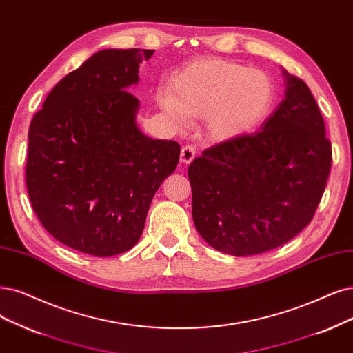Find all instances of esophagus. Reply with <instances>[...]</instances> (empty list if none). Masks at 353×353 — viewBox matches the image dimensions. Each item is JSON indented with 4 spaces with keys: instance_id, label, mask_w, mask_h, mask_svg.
<instances>
[{
    "instance_id": "esophagus-1",
    "label": "esophagus",
    "mask_w": 353,
    "mask_h": 353,
    "mask_svg": "<svg viewBox=\"0 0 353 353\" xmlns=\"http://www.w3.org/2000/svg\"><path fill=\"white\" fill-rule=\"evenodd\" d=\"M194 154H196V150H194L193 145L190 143H186V145L181 148V154H180V160L183 161L185 164H190L194 159Z\"/></svg>"
}]
</instances>
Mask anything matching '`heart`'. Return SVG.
Returning <instances> with one entry per match:
<instances>
[{
  "label": "heart",
  "instance_id": "obj_1",
  "mask_svg": "<svg viewBox=\"0 0 353 353\" xmlns=\"http://www.w3.org/2000/svg\"><path fill=\"white\" fill-rule=\"evenodd\" d=\"M273 101L275 83L266 72L212 57L188 63L173 75L170 91L157 94L161 110L179 126L186 114L205 116L208 134L216 141L252 132L266 119Z\"/></svg>",
  "mask_w": 353,
  "mask_h": 353
}]
</instances>
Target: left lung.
Here are the masks:
<instances>
[{"label": "left lung", "mask_w": 353, "mask_h": 353, "mask_svg": "<svg viewBox=\"0 0 353 353\" xmlns=\"http://www.w3.org/2000/svg\"><path fill=\"white\" fill-rule=\"evenodd\" d=\"M286 77L285 99L262 129L206 148L188 170L202 239L232 256L269 252L314 218L332 168V143L308 85Z\"/></svg>", "instance_id": "left-lung-1"}]
</instances>
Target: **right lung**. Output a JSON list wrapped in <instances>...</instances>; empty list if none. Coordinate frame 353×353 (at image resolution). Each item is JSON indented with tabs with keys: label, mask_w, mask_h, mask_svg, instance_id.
I'll return each instance as SVG.
<instances>
[{
	"label": "right lung",
	"mask_w": 353,
	"mask_h": 353,
	"mask_svg": "<svg viewBox=\"0 0 353 353\" xmlns=\"http://www.w3.org/2000/svg\"><path fill=\"white\" fill-rule=\"evenodd\" d=\"M152 49H103L50 90L29 128L26 188L33 211L59 243L97 257L138 243L155 192L179 163L176 141L135 123L126 88Z\"/></svg>",
	"instance_id": "right-lung-1"
}]
</instances>
